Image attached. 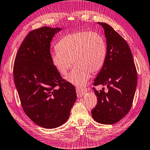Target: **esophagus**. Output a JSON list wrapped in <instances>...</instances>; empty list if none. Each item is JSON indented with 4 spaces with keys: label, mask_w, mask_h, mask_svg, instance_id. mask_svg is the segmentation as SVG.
Wrapping results in <instances>:
<instances>
[{
    "label": "esophagus",
    "mask_w": 150,
    "mask_h": 150,
    "mask_svg": "<svg viewBox=\"0 0 150 150\" xmlns=\"http://www.w3.org/2000/svg\"><path fill=\"white\" fill-rule=\"evenodd\" d=\"M76 92H77V96L79 97H81V96H83L84 94H85V92H86V90L84 88L77 87V88H76Z\"/></svg>",
    "instance_id": "obj_1"
}]
</instances>
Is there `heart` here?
I'll return each instance as SVG.
<instances>
[{"instance_id": "heart-1", "label": "heart", "mask_w": 150, "mask_h": 150, "mask_svg": "<svg viewBox=\"0 0 150 150\" xmlns=\"http://www.w3.org/2000/svg\"><path fill=\"white\" fill-rule=\"evenodd\" d=\"M57 50L51 54L54 67L62 75H66L72 66L75 67L67 80L78 87L83 86L91 77L102 69L107 55L103 37L96 31H75L62 38L56 45Z\"/></svg>"}]
</instances>
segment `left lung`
<instances>
[{
	"mask_svg": "<svg viewBox=\"0 0 150 150\" xmlns=\"http://www.w3.org/2000/svg\"><path fill=\"white\" fill-rule=\"evenodd\" d=\"M104 29L107 42L105 64L93 83L106 86L100 91L93 87L98 102L92 116L99 123L117 122L130 111L137 85V71L129 45L117 32L105 23L98 22Z\"/></svg>",
	"mask_w": 150,
	"mask_h": 150,
	"instance_id": "1",
	"label": "left lung"
}]
</instances>
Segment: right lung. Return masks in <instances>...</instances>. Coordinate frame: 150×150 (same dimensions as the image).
I'll list each match as a JSON object with an SVG mask.
<instances>
[{
	"label": "right lung",
	"instance_id": "add662e5",
	"mask_svg": "<svg viewBox=\"0 0 150 150\" xmlns=\"http://www.w3.org/2000/svg\"><path fill=\"white\" fill-rule=\"evenodd\" d=\"M61 29L42 27L30 31L13 64V79L24 112L46 129L65 123L77 99L75 86L62 77L51 62V40Z\"/></svg>",
	"mask_w": 150,
	"mask_h": 150
}]
</instances>
